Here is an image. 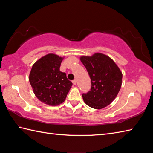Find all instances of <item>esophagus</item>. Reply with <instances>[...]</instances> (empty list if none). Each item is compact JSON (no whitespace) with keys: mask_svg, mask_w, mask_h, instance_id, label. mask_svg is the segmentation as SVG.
<instances>
[{"mask_svg":"<svg viewBox=\"0 0 153 153\" xmlns=\"http://www.w3.org/2000/svg\"><path fill=\"white\" fill-rule=\"evenodd\" d=\"M72 83H73L74 85H76V84H77V81L76 79H74V80L72 81Z\"/></svg>","mask_w":153,"mask_h":153,"instance_id":"34e87169","label":"esophagus"}]
</instances>
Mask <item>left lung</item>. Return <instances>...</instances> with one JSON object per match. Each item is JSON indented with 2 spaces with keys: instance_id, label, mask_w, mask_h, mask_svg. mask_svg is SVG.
I'll use <instances>...</instances> for the list:
<instances>
[{
  "instance_id": "1",
  "label": "left lung",
  "mask_w": 153,
  "mask_h": 153,
  "mask_svg": "<svg viewBox=\"0 0 153 153\" xmlns=\"http://www.w3.org/2000/svg\"><path fill=\"white\" fill-rule=\"evenodd\" d=\"M80 60L88 72L91 88L82 95L87 105L102 109L115 99L122 86V73L112 58L102 53L82 56Z\"/></svg>"
}]
</instances>
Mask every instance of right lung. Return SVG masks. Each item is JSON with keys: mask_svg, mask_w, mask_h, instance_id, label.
Listing matches in <instances>:
<instances>
[{"mask_svg": "<svg viewBox=\"0 0 153 153\" xmlns=\"http://www.w3.org/2000/svg\"><path fill=\"white\" fill-rule=\"evenodd\" d=\"M62 57L50 53L39 59L30 71L29 80L37 98L49 106L64 102L72 83L60 71Z\"/></svg>", "mask_w": 153, "mask_h": 153, "instance_id": "right-lung-1", "label": "right lung"}]
</instances>
